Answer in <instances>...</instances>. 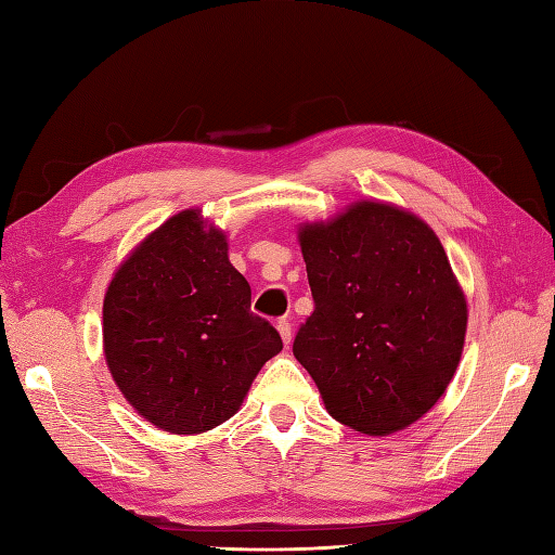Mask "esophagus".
I'll return each instance as SVG.
<instances>
[{
    "label": "esophagus",
    "mask_w": 555,
    "mask_h": 555,
    "mask_svg": "<svg viewBox=\"0 0 555 555\" xmlns=\"http://www.w3.org/2000/svg\"><path fill=\"white\" fill-rule=\"evenodd\" d=\"M275 327H278V332L282 336V341H285V346H289L292 344V322L287 318H280Z\"/></svg>",
    "instance_id": "esophagus-1"
}]
</instances>
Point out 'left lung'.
Returning <instances> with one entry per match:
<instances>
[{
	"instance_id": "1",
	"label": "left lung",
	"mask_w": 555,
	"mask_h": 555,
	"mask_svg": "<svg viewBox=\"0 0 555 555\" xmlns=\"http://www.w3.org/2000/svg\"><path fill=\"white\" fill-rule=\"evenodd\" d=\"M299 240L315 310L292 350L324 408L370 436L414 424L452 382L466 336V299L440 240L382 202L304 225Z\"/></svg>"
}]
</instances>
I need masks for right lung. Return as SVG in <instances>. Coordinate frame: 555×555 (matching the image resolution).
<instances>
[{
	"label": "right lung",
	"mask_w": 555,
	"mask_h": 555,
	"mask_svg": "<svg viewBox=\"0 0 555 555\" xmlns=\"http://www.w3.org/2000/svg\"><path fill=\"white\" fill-rule=\"evenodd\" d=\"M103 348L133 410L191 436L240 410L282 339L251 313L249 282L228 261L225 235L188 209L119 266L103 301Z\"/></svg>",
	"instance_id": "add662e5"
}]
</instances>
